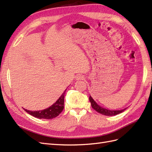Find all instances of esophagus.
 <instances>
[{"mask_svg": "<svg viewBox=\"0 0 152 152\" xmlns=\"http://www.w3.org/2000/svg\"><path fill=\"white\" fill-rule=\"evenodd\" d=\"M84 78V76L83 75H78L76 77V80H83Z\"/></svg>", "mask_w": 152, "mask_h": 152, "instance_id": "obj_1", "label": "esophagus"}]
</instances>
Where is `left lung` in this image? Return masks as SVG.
<instances>
[{
    "label": "left lung",
    "mask_w": 152,
    "mask_h": 152,
    "mask_svg": "<svg viewBox=\"0 0 152 152\" xmlns=\"http://www.w3.org/2000/svg\"><path fill=\"white\" fill-rule=\"evenodd\" d=\"M89 101L91 104L92 108L94 109L95 111L104 115H115L120 114V113L123 112L125 110H126V108H124L123 110H110L102 108L101 106H100L99 105L96 104V102L93 99L91 96H89Z\"/></svg>",
    "instance_id": "left-lung-1"
}]
</instances>
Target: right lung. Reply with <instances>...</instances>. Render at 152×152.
Masks as SVG:
<instances>
[{"mask_svg":"<svg viewBox=\"0 0 152 152\" xmlns=\"http://www.w3.org/2000/svg\"><path fill=\"white\" fill-rule=\"evenodd\" d=\"M64 93H65V91L63 93V95L60 96L59 99L53 105L50 106L49 108L43 110L31 111L24 109L25 111L27 112L28 114H29L31 115L38 119H50L56 118L62 112L64 108Z\"/></svg>","mask_w":152,"mask_h":152,"instance_id":"right-lung-1","label":"right lung"}]
</instances>
